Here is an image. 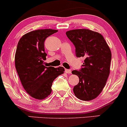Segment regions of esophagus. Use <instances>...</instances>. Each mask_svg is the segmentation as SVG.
<instances>
[{"instance_id":"obj_1","label":"esophagus","mask_w":127,"mask_h":127,"mask_svg":"<svg viewBox=\"0 0 127 127\" xmlns=\"http://www.w3.org/2000/svg\"><path fill=\"white\" fill-rule=\"evenodd\" d=\"M65 73H67V74H71V70H69V69H65Z\"/></svg>"}]
</instances>
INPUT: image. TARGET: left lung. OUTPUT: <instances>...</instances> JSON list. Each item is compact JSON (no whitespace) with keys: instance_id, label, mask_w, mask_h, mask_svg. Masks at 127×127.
I'll return each mask as SVG.
<instances>
[{"instance_id":"1","label":"left lung","mask_w":127,"mask_h":127,"mask_svg":"<svg viewBox=\"0 0 127 127\" xmlns=\"http://www.w3.org/2000/svg\"><path fill=\"white\" fill-rule=\"evenodd\" d=\"M76 48L77 57L85 59L80 71L73 70L79 82L73 88L77 98L91 100L101 93L110 73L111 51L103 36L88 29H77L66 32Z\"/></svg>"}]
</instances>
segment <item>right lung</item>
Instances as JSON below:
<instances>
[{
	"instance_id": "obj_1",
	"label": "right lung",
	"mask_w": 127,
	"mask_h": 127,
	"mask_svg": "<svg viewBox=\"0 0 127 127\" xmlns=\"http://www.w3.org/2000/svg\"><path fill=\"white\" fill-rule=\"evenodd\" d=\"M57 30L44 29L24 35L18 42L15 56V67L24 89L31 97L42 100L51 93L53 81L63 74V67H45L47 54L44 41Z\"/></svg>"
}]
</instances>
